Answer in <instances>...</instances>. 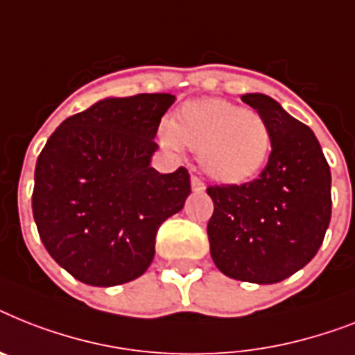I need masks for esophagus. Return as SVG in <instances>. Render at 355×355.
<instances>
[{"label":"esophagus","instance_id":"1","mask_svg":"<svg viewBox=\"0 0 355 355\" xmlns=\"http://www.w3.org/2000/svg\"><path fill=\"white\" fill-rule=\"evenodd\" d=\"M191 189L197 193H202L204 189H206V186H204V182H202V178L191 177Z\"/></svg>","mask_w":355,"mask_h":355}]
</instances>
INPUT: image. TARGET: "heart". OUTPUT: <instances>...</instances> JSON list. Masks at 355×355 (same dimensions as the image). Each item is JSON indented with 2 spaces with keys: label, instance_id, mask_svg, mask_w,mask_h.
<instances>
[{
  "label": "heart",
  "instance_id": "obj_1",
  "mask_svg": "<svg viewBox=\"0 0 355 355\" xmlns=\"http://www.w3.org/2000/svg\"><path fill=\"white\" fill-rule=\"evenodd\" d=\"M158 138L168 149L184 144L198 151L206 175L223 184L253 178L272 153V129L262 114L217 98L184 103L160 128Z\"/></svg>",
  "mask_w": 355,
  "mask_h": 355
}]
</instances>
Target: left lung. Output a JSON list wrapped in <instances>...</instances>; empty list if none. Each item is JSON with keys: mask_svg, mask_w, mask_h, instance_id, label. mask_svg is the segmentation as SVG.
<instances>
[{"mask_svg": "<svg viewBox=\"0 0 355 355\" xmlns=\"http://www.w3.org/2000/svg\"><path fill=\"white\" fill-rule=\"evenodd\" d=\"M272 129V153L259 178L209 186L207 223L215 266L244 282L273 284L315 257L332 215V175L313 131L261 93L241 96Z\"/></svg>", "mask_w": 355, "mask_h": 355, "instance_id": "8db88e82", "label": "left lung"}]
</instances>
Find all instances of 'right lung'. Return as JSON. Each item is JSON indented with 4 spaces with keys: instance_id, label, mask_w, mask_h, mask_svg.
I'll return each mask as SVG.
<instances>
[{
    "instance_id": "obj_1",
    "label": "right lung",
    "mask_w": 355,
    "mask_h": 355,
    "mask_svg": "<svg viewBox=\"0 0 355 355\" xmlns=\"http://www.w3.org/2000/svg\"><path fill=\"white\" fill-rule=\"evenodd\" d=\"M168 93L103 98L69 116L42 149L33 215L43 246L74 279L116 286L155 257L160 224L184 207L189 173L151 168Z\"/></svg>"
}]
</instances>
